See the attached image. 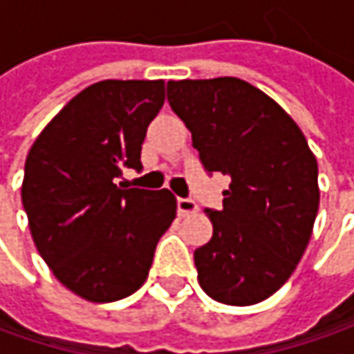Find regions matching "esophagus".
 <instances>
[{
    "label": "esophagus",
    "instance_id": "obj_1",
    "mask_svg": "<svg viewBox=\"0 0 354 354\" xmlns=\"http://www.w3.org/2000/svg\"><path fill=\"white\" fill-rule=\"evenodd\" d=\"M197 211L198 207L193 198H179L177 201V212H179V216H189V214H195Z\"/></svg>",
    "mask_w": 354,
    "mask_h": 354
}]
</instances>
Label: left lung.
<instances>
[{"label": "left lung", "mask_w": 354, "mask_h": 354, "mask_svg": "<svg viewBox=\"0 0 354 354\" xmlns=\"http://www.w3.org/2000/svg\"><path fill=\"white\" fill-rule=\"evenodd\" d=\"M167 100L205 169L230 175L223 209H207L212 238L195 250L198 283L226 306L260 304L290 279L309 244L317 159L292 116L246 80H169Z\"/></svg>", "instance_id": "1"}]
</instances>
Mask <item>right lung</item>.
<instances>
[{"instance_id":"add662e5","label":"right lung","mask_w":354,"mask_h":354,"mask_svg":"<svg viewBox=\"0 0 354 354\" xmlns=\"http://www.w3.org/2000/svg\"><path fill=\"white\" fill-rule=\"evenodd\" d=\"M165 102L163 80H102L78 92L29 149L21 201L41 258L66 290L92 304L138 292L175 195L116 185L142 169V143Z\"/></svg>"}]
</instances>
